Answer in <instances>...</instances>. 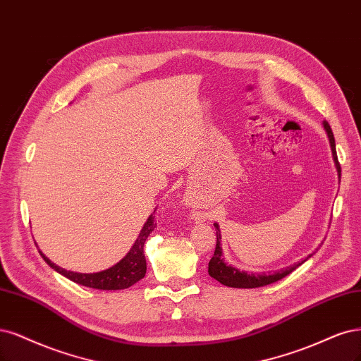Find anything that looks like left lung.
Returning a JSON list of instances; mask_svg holds the SVG:
<instances>
[{
  "label": "left lung",
  "mask_w": 361,
  "mask_h": 361,
  "mask_svg": "<svg viewBox=\"0 0 361 361\" xmlns=\"http://www.w3.org/2000/svg\"><path fill=\"white\" fill-rule=\"evenodd\" d=\"M322 127L326 130V134L329 137V143H330V149H331V157L334 161V167H336L338 171V178L341 179V166L338 161V155H336V143H334V135L331 133V128L326 121H322ZM215 230H216V247H215V254L214 257L210 258L209 261V275L212 276L214 279H216L218 282H221L226 287H231V288H258V287H264V285L273 283L276 281H281L282 278H285L293 270H295L300 264H303L307 258L312 257V254L307 255V258H305L300 263H294L291 266L283 267L281 270H276L273 273H247L245 270H240L238 267H233L231 264H227L226 259H224V254H222V246H221V228L219 224L215 222Z\"/></svg>",
  "instance_id": "obj_1"
}]
</instances>
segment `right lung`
Listing matches in <instances>:
<instances>
[{"label":"right lung","mask_w":361,"mask_h":361,"mask_svg":"<svg viewBox=\"0 0 361 361\" xmlns=\"http://www.w3.org/2000/svg\"><path fill=\"white\" fill-rule=\"evenodd\" d=\"M155 210L149 215L146 219L145 226L140 230L139 238L135 239L134 245L131 246V250L127 252V255L123 257L121 261H118L116 264L111 267L102 270V271H95V273H79V271H71L66 270L55 263H52L42 251L40 255L46 263L51 266L55 271H58L59 275L66 276L67 279L76 282L79 285H83V287H90L95 290H126L130 288L131 285L135 282H139L142 278L146 275V258L143 252V246L147 239V235L151 234L155 227Z\"/></svg>","instance_id":"add662e5"}]
</instances>
